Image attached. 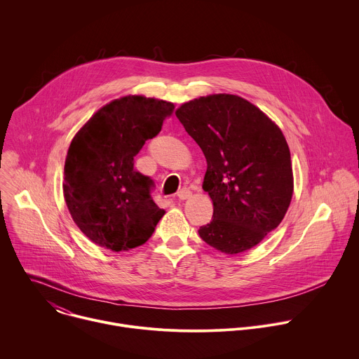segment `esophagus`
Instances as JSON below:
<instances>
[{
    "instance_id": "obj_1",
    "label": "esophagus",
    "mask_w": 359,
    "mask_h": 359,
    "mask_svg": "<svg viewBox=\"0 0 359 359\" xmlns=\"http://www.w3.org/2000/svg\"><path fill=\"white\" fill-rule=\"evenodd\" d=\"M177 197L179 200H187L191 197V191L189 189H182L179 193H177Z\"/></svg>"
}]
</instances>
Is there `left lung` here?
Segmentation results:
<instances>
[{
    "instance_id": "1",
    "label": "left lung",
    "mask_w": 359,
    "mask_h": 359,
    "mask_svg": "<svg viewBox=\"0 0 359 359\" xmlns=\"http://www.w3.org/2000/svg\"><path fill=\"white\" fill-rule=\"evenodd\" d=\"M176 116L201 148L204 191L212 219L201 240L236 255L250 251L283 219L293 196L290 149L275 121L235 94H210L182 104Z\"/></svg>"
}]
</instances>
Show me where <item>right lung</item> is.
<instances>
[{
    "label": "right lung",
    "mask_w": 359,
    "mask_h": 359,
    "mask_svg": "<svg viewBox=\"0 0 359 359\" xmlns=\"http://www.w3.org/2000/svg\"><path fill=\"white\" fill-rule=\"evenodd\" d=\"M173 102L124 95L93 114L69 147L63 196L80 231L112 252L144 245L165 215L151 197L152 180L134 169V156L156 137Z\"/></svg>",
    "instance_id": "1"
}]
</instances>
